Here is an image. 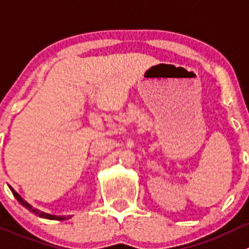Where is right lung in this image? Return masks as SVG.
Segmentation results:
<instances>
[{
    "instance_id": "obj_1",
    "label": "right lung",
    "mask_w": 249,
    "mask_h": 249,
    "mask_svg": "<svg viewBox=\"0 0 249 249\" xmlns=\"http://www.w3.org/2000/svg\"><path fill=\"white\" fill-rule=\"evenodd\" d=\"M9 189H10V191H12L13 196H15V199H17V200L19 201L20 204L22 205V206H24V207H26L27 210H30V211L32 212V213H35V214H37V216L42 217V218L55 219V220H65V219H68V218H71V216H55V214L45 213V212H42V211H39V210H37V209H35V207H32V206H31V205L29 204V202H27V201H25L24 199H22L21 196H20L19 194H18L17 192H15L14 189H13L12 187H10V186H9Z\"/></svg>"
}]
</instances>
